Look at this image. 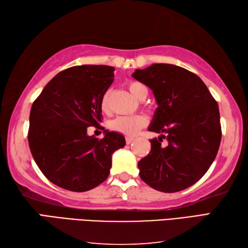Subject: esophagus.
<instances>
[{
    "label": "esophagus",
    "instance_id": "esophagus-1",
    "mask_svg": "<svg viewBox=\"0 0 248 248\" xmlns=\"http://www.w3.org/2000/svg\"><path fill=\"white\" fill-rule=\"evenodd\" d=\"M134 137H131V136H126V138H125V140H126V143L127 144H130L131 142H133L134 141Z\"/></svg>",
    "mask_w": 248,
    "mask_h": 248
}]
</instances>
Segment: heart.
<instances>
[{"instance_id": "obj_1", "label": "heart", "mask_w": 248, "mask_h": 248, "mask_svg": "<svg viewBox=\"0 0 248 248\" xmlns=\"http://www.w3.org/2000/svg\"><path fill=\"white\" fill-rule=\"evenodd\" d=\"M128 90L129 92L133 94L134 97L140 99L141 96L146 91L144 85L138 82V81H130L128 82ZM99 108L104 113H110L111 106L109 100V92H106L103 94L102 98H100ZM148 120L142 114H136V115H123V117H118L110 122L109 126L110 128L118 131L123 135L133 136L137 134V131L145 126Z\"/></svg>"}]
</instances>
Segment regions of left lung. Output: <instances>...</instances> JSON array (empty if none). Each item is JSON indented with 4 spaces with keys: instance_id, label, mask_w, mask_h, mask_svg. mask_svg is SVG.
Wrapping results in <instances>:
<instances>
[{
    "instance_id": "8db88e82",
    "label": "left lung",
    "mask_w": 248,
    "mask_h": 248,
    "mask_svg": "<svg viewBox=\"0 0 248 248\" xmlns=\"http://www.w3.org/2000/svg\"><path fill=\"white\" fill-rule=\"evenodd\" d=\"M133 77L153 91L158 105L149 130L160 137L150 140L151 152L138 163L141 180L163 193L189 187L219 149L218 105L198 76L176 65L152 64L136 69Z\"/></svg>"
}]
</instances>
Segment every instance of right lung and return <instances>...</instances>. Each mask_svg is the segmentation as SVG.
<instances>
[{
    "mask_svg": "<svg viewBox=\"0 0 248 248\" xmlns=\"http://www.w3.org/2000/svg\"><path fill=\"white\" fill-rule=\"evenodd\" d=\"M114 67L81 65L60 72L34 100L28 140L35 163L53 184L87 191L108 178L111 156L125 145L123 135L105 130L90 136L88 127L105 129L100 98L113 82Z\"/></svg>",
    "mask_w": 248,
    "mask_h": 248,
    "instance_id": "obj_1",
    "label": "right lung"
}]
</instances>
